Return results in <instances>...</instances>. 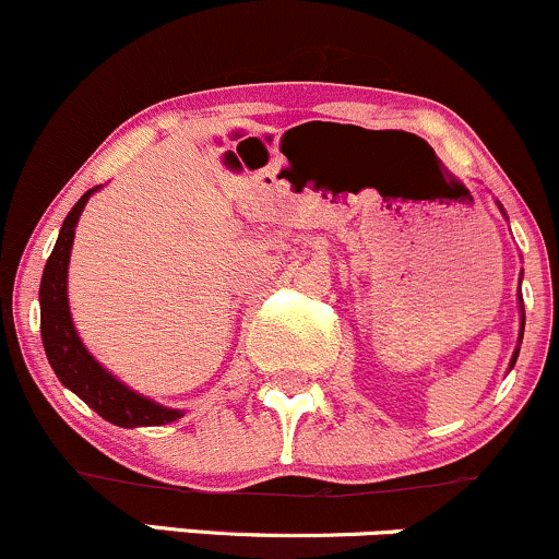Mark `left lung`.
<instances>
[{"mask_svg": "<svg viewBox=\"0 0 559 559\" xmlns=\"http://www.w3.org/2000/svg\"><path fill=\"white\" fill-rule=\"evenodd\" d=\"M499 204V202H497ZM499 210H502V204H499ZM502 215H504V210H502ZM521 281H523V273H521ZM518 307H521V333H518V346H515V352H512V357H510V370L515 368V362H518V355H521V344H523V329H525V310H523V294L518 292Z\"/></svg>", "mask_w": 559, "mask_h": 559, "instance_id": "1", "label": "left lung"}]
</instances>
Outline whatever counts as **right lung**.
I'll use <instances>...</instances> for the list:
<instances>
[{
	"label": "right lung",
	"mask_w": 559,
	"mask_h": 559,
	"mask_svg": "<svg viewBox=\"0 0 559 559\" xmlns=\"http://www.w3.org/2000/svg\"><path fill=\"white\" fill-rule=\"evenodd\" d=\"M102 186H94L86 191L75 207L70 210L62 221L60 236L44 265L41 286H38V305H41V342L47 360L52 365L55 376L66 389L81 396L96 415H102L107 423L120 428H139V426H168V423L183 418V409L165 407L150 396L139 394L131 386H126L118 376H112L86 344L81 342L75 331L73 316H70L68 301V265L70 249H73L75 226L86 207L88 197L99 191Z\"/></svg>",
	"instance_id": "1"
}]
</instances>
